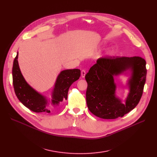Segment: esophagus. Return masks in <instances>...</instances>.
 I'll list each match as a JSON object with an SVG mask.
<instances>
[{
	"mask_svg": "<svg viewBox=\"0 0 157 157\" xmlns=\"http://www.w3.org/2000/svg\"><path fill=\"white\" fill-rule=\"evenodd\" d=\"M86 74V71H85V70H82V71H81V77H82V78H84Z\"/></svg>",
	"mask_w": 157,
	"mask_h": 157,
	"instance_id": "34e87169",
	"label": "esophagus"
}]
</instances>
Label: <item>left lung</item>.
I'll use <instances>...</instances> for the list:
<instances>
[{"label": "left lung", "instance_id": "obj_1", "mask_svg": "<svg viewBox=\"0 0 157 157\" xmlns=\"http://www.w3.org/2000/svg\"><path fill=\"white\" fill-rule=\"evenodd\" d=\"M130 70V91L124 105L115 94L113 76ZM146 61L140 56H104L98 59L86 74V102L89 110L104 119L123 117L139 104L146 81Z\"/></svg>", "mask_w": 157, "mask_h": 157}]
</instances>
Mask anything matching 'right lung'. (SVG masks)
<instances>
[{
    "instance_id": "obj_1",
    "label": "right lung",
    "mask_w": 157,
    "mask_h": 157,
    "mask_svg": "<svg viewBox=\"0 0 157 157\" xmlns=\"http://www.w3.org/2000/svg\"><path fill=\"white\" fill-rule=\"evenodd\" d=\"M17 59L18 52L14 59L12 68L13 85L17 98L25 107L35 113H50L51 111L47 107L49 104L47 99L26 82L21 73ZM80 75L81 71L79 69L66 70L59 73L52 93L53 105H58L63 99H67L70 87L79 78Z\"/></svg>"
}]
</instances>
